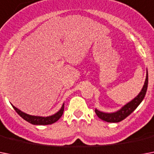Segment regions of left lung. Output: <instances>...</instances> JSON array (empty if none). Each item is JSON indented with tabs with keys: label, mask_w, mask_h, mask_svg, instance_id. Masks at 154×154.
I'll list each match as a JSON object with an SVG mask.
<instances>
[{
	"label": "left lung",
	"mask_w": 154,
	"mask_h": 154,
	"mask_svg": "<svg viewBox=\"0 0 154 154\" xmlns=\"http://www.w3.org/2000/svg\"><path fill=\"white\" fill-rule=\"evenodd\" d=\"M147 87H148V72L146 74V78L145 81V84L143 85V88L141 89V91L139 93V94L133 99L130 102L127 103L126 105H124L123 107L119 109L118 111L115 112H103L99 111L96 109L95 112L99 118L101 120L105 121L107 122H122V120L126 118L129 115H130L132 112H134V110L136 109L137 107L138 106L141 102L143 101L144 97L146 96V91H147Z\"/></svg>",
	"instance_id": "1"
}]
</instances>
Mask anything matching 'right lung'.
<instances>
[{"mask_svg":"<svg viewBox=\"0 0 154 154\" xmlns=\"http://www.w3.org/2000/svg\"><path fill=\"white\" fill-rule=\"evenodd\" d=\"M13 109H15V111L17 112L18 114L20 115V117H22L23 119L25 120L26 122H29L32 125H51L60 119V117L62 116L63 112H64V104L60 108V109L57 112H56L55 114L49 116V117H38V116H32V115L27 114L25 112L20 111L16 108L15 106H13Z\"/></svg>","mask_w":154,"mask_h":154,"instance_id":"add662e5","label":"right lung"}]
</instances>
